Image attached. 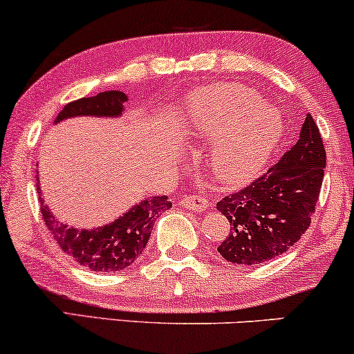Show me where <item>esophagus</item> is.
Wrapping results in <instances>:
<instances>
[{
    "mask_svg": "<svg viewBox=\"0 0 354 354\" xmlns=\"http://www.w3.org/2000/svg\"><path fill=\"white\" fill-rule=\"evenodd\" d=\"M181 204L185 205L186 209L194 210V212H203V210L207 209V201L204 198H199V196H189V198H183Z\"/></svg>",
    "mask_w": 354,
    "mask_h": 354,
    "instance_id": "34e87169",
    "label": "esophagus"
}]
</instances>
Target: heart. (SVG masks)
<instances>
[{"label":"heart","mask_w":354,"mask_h":354,"mask_svg":"<svg viewBox=\"0 0 354 354\" xmlns=\"http://www.w3.org/2000/svg\"><path fill=\"white\" fill-rule=\"evenodd\" d=\"M186 132L192 142H214L209 165L221 185L243 186L270 162L284 118L254 89L218 83L186 97Z\"/></svg>","instance_id":"obj_1"}]
</instances>
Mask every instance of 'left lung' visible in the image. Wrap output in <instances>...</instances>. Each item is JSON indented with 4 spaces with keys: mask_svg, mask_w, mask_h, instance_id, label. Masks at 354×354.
Segmentation results:
<instances>
[{
    "mask_svg": "<svg viewBox=\"0 0 354 354\" xmlns=\"http://www.w3.org/2000/svg\"><path fill=\"white\" fill-rule=\"evenodd\" d=\"M325 165L319 127L307 114L297 144L277 165L217 203L230 223L229 235L217 247L222 258L235 265H259L297 243L315 212Z\"/></svg>",
    "mask_w": 354,
    "mask_h": 354,
    "instance_id": "1",
    "label": "left lung"
}]
</instances>
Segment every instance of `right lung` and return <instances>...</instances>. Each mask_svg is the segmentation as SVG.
I'll return each mask as SVG.
<instances>
[{"mask_svg": "<svg viewBox=\"0 0 354 354\" xmlns=\"http://www.w3.org/2000/svg\"><path fill=\"white\" fill-rule=\"evenodd\" d=\"M127 101L129 97L124 91H102L96 96L82 97L68 102L53 124L73 118H120L125 111L124 102ZM35 183L44 222L53 239L68 257L91 271L113 272L131 266L149 243L156 218L171 207L167 196H150L131 205V209L106 225L95 229L70 227L53 216L40 196L39 171L35 174Z\"/></svg>", "mask_w": 354, "mask_h": 354, "instance_id": "1", "label": "right lung"}]
</instances>
